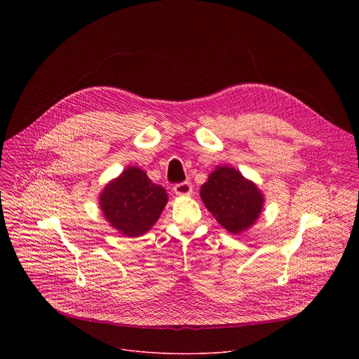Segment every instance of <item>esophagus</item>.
Here are the masks:
<instances>
[{
    "mask_svg": "<svg viewBox=\"0 0 359 359\" xmlns=\"http://www.w3.org/2000/svg\"><path fill=\"white\" fill-rule=\"evenodd\" d=\"M173 191L177 196H189L193 191V186L189 182H182V183H177L173 186Z\"/></svg>",
    "mask_w": 359,
    "mask_h": 359,
    "instance_id": "34e87169",
    "label": "esophagus"
}]
</instances>
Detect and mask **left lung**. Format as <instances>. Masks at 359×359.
I'll list each match as a JSON object with an SVG mask.
<instances>
[{"label":"left lung","instance_id":"8db88e82","mask_svg":"<svg viewBox=\"0 0 359 359\" xmlns=\"http://www.w3.org/2000/svg\"><path fill=\"white\" fill-rule=\"evenodd\" d=\"M201 200L216 220L238 234L252 226L263 208V194L231 168H217L201 186Z\"/></svg>","mask_w":359,"mask_h":359}]
</instances>
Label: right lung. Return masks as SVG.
Masks as SVG:
<instances>
[{"label":"right lung","mask_w":359,"mask_h":359,"mask_svg":"<svg viewBox=\"0 0 359 359\" xmlns=\"http://www.w3.org/2000/svg\"><path fill=\"white\" fill-rule=\"evenodd\" d=\"M166 190L153 183L139 168H128L100 194V209L108 222L129 237L155 224L166 206Z\"/></svg>","instance_id":"add662e5"}]
</instances>
